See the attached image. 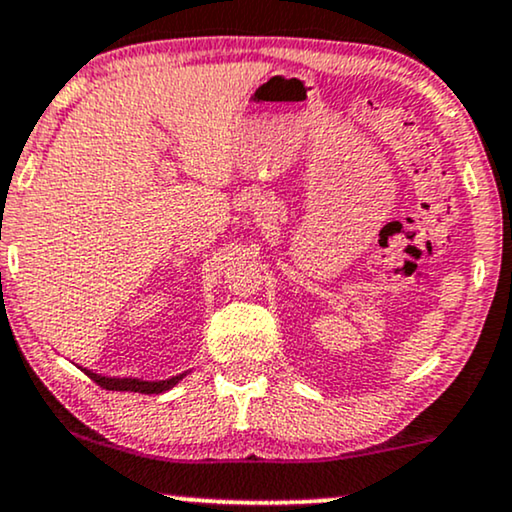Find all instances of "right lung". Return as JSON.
<instances>
[{
	"instance_id": "obj_1",
	"label": "right lung",
	"mask_w": 512,
	"mask_h": 512,
	"mask_svg": "<svg viewBox=\"0 0 512 512\" xmlns=\"http://www.w3.org/2000/svg\"><path fill=\"white\" fill-rule=\"evenodd\" d=\"M82 371L87 373L96 385L106 387V390H113V392H141V394H160V392L172 390V387L177 385L186 373H189V371H184V373H179V375H172V378H167V380H144V378H115V375L111 378V375L94 373V371H89V368H82Z\"/></svg>"
}]
</instances>
